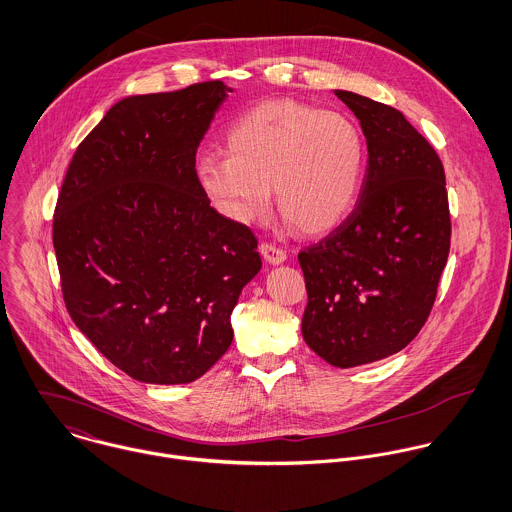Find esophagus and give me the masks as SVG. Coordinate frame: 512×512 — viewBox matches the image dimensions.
I'll list each match as a JSON object with an SVG mask.
<instances>
[{
    "mask_svg": "<svg viewBox=\"0 0 512 512\" xmlns=\"http://www.w3.org/2000/svg\"><path fill=\"white\" fill-rule=\"evenodd\" d=\"M259 249H261V255H263L269 263H273V265H279V263H283V261L287 259L285 249L279 247V245H275V243H271V241H263Z\"/></svg>",
    "mask_w": 512,
    "mask_h": 512,
    "instance_id": "1",
    "label": "esophagus"
}]
</instances>
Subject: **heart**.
Here are the masks:
<instances>
[{
	"instance_id": "obj_1",
	"label": "heart",
	"mask_w": 512,
	"mask_h": 512,
	"mask_svg": "<svg viewBox=\"0 0 512 512\" xmlns=\"http://www.w3.org/2000/svg\"><path fill=\"white\" fill-rule=\"evenodd\" d=\"M227 154L202 152L194 176L225 219L247 225L271 202L307 233L336 227L358 198L364 140L344 114L297 101L257 104L231 122Z\"/></svg>"
}]
</instances>
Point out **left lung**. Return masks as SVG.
Returning <instances> with one entry per match:
<instances>
[{"mask_svg":"<svg viewBox=\"0 0 512 512\" xmlns=\"http://www.w3.org/2000/svg\"><path fill=\"white\" fill-rule=\"evenodd\" d=\"M366 136L368 168L352 213L299 263L303 336L336 368L400 352L423 328L451 245L443 164L404 112L334 91Z\"/></svg>","mask_w":512,"mask_h":512,"instance_id":"obj_1","label":"left lung"}]
</instances>
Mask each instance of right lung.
<instances>
[{
	"instance_id": "right-lung-1",
	"label": "right lung",
	"mask_w": 512,
	"mask_h": 512,
	"mask_svg": "<svg viewBox=\"0 0 512 512\" xmlns=\"http://www.w3.org/2000/svg\"><path fill=\"white\" fill-rule=\"evenodd\" d=\"M227 91L205 81L114 104L79 144L57 198L65 307L138 382L204 376L227 352L229 314L261 269L253 231L219 215L194 176Z\"/></svg>"
}]
</instances>
